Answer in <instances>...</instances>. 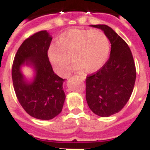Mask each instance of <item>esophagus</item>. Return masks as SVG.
Wrapping results in <instances>:
<instances>
[{
  "label": "esophagus",
  "mask_w": 150,
  "mask_h": 150,
  "mask_svg": "<svg viewBox=\"0 0 150 150\" xmlns=\"http://www.w3.org/2000/svg\"><path fill=\"white\" fill-rule=\"evenodd\" d=\"M77 76V77H79L81 80H84L85 79V76Z\"/></svg>",
  "instance_id": "esophagus-1"
}]
</instances>
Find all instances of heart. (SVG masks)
Segmentation results:
<instances>
[{
  "label": "heart",
  "instance_id": "b5f03b06",
  "mask_svg": "<svg viewBox=\"0 0 150 150\" xmlns=\"http://www.w3.org/2000/svg\"><path fill=\"white\" fill-rule=\"evenodd\" d=\"M110 44L107 35L100 30L73 28L59 35L57 42L52 43L48 56L55 70L61 76L69 73L73 60L74 69L88 73L97 71L107 60Z\"/></svg>",
  "mask_w": 150,
  "mask_h": 150
}]
</instances>
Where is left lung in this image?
<instances>
[{
	"mask_svg": "<svg viewBox=\"0 0 150 150\" xmlns=\"http://www.w3.org/2000/svg\"><path fill=\"white\" fill-rule=\"evenodd\" d=\"M91 26L105 32L111 49L102 67L86 77V100L94 114L108 117L119 112L129 101L136 82V65L128 44L111 28Z\"/></svg>",
	"mask_w": 150,
	"mask_h": 150,
	"instance_id": "8db88e82",
	"label": "left lung"
}]
</instances>
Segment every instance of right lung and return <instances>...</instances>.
Returning <instances> with one entry per match:
<instances>
[{
	"mask_svg": "<svg viewBox=\"0 0 150 150\" xmlns=\"http://www.w3.org/2000/svg\"><path fill=\"white\" fill-rule=\"evenodd\" d=\"M52 37L46 31L35 33L22 42L15 54L12 65V81L20 105L29 115L37 119L50 120L60 113L65 100L64 79L53 72L48 50ZM32 64L37 71L34 81L23 80L20 67Z\"/></svg>",
	"mask_w": 150,
	"mask_h": 150,
	"instance_id": "add662e5",
	"label": "right lung"
}]
</instances>
